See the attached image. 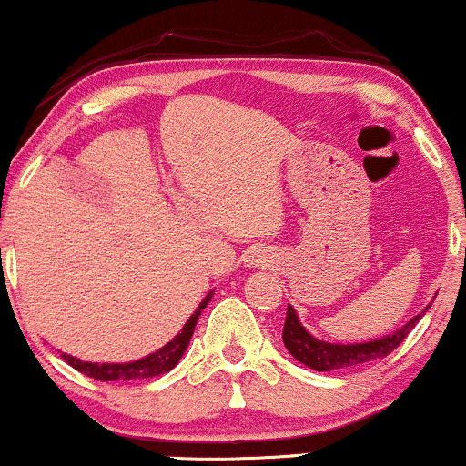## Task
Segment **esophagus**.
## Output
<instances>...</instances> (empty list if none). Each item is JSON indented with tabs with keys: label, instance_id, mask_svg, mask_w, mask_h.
<instances>
[{
	"label": "esophagus",
	"instance_id": "obj_1",
	"mask_svg": "<svg viewBox=\"0 0 466 466\" xmlns=\"http://www.w3.org/2000/svg\"><path fill=\"white\" fill-rule=\"evenodd\" d=\"M244 262H247V267L262 268V267H267L268 262H271V258H268V255L264 251H251L247 255V259H244Z\"/></svg>",
	"mask_w": 466,
	"mask_h": 466
}]
</instances>
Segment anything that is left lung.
<instances>
[{
    "instance_id": "left-lung-1",
    "label": "left lung",
    "mask_w": 466,
    "mask_h": 466,
    "mask_svg": "<svg viewBox=\"0 0 466 466\" xmlns=\"http://www.w3.org/2000/svg\"><path fill=\"white\" fill-rule=\"evenodd\" d=\"M431 304H427V309ZM424 311L413 315L404 327H400L398 331L382 335L378 339H369V342H353V344H338V342H324L311 335L299 322L295 309L289 304L287 309V319H284V331L282 339L284 347L289 349V353L293 355L298 362L307 364L313 371H339V369H353L360 364H369L373 360L387 358L393 349H398L402 344V339L407 338L409 331L420 322Z\"/></svg>"
}]
</instances>
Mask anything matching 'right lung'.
<instances>
[{"mask_svg": "<svg viewBox=\"0 0 466 466\" xmlns=\"http://www.w3.org/2000/svg\"><path fill=\"white\" fill-rule=\"evenodd\" d=\"M213 291L207 295V298L199 302V307L195 309L188 322L184 324L182 331H179L168 344H164L162 349H157L155 353L144 355V358L133 360V362H82L79 358H73V355L64 353L62 358L71 364L73 369H77L79 373L88 375V378L99 380V382H117V380H144V378H155V375L168 373L175 364L179 362L184 351H187L188 342H191L195 324H198L199 315H202L207 304L211 302Z\"/></svg>", "mask_w": 466, "mask_h": 466, "instance_id": "1", "label": "right lung"}]
</instances>
